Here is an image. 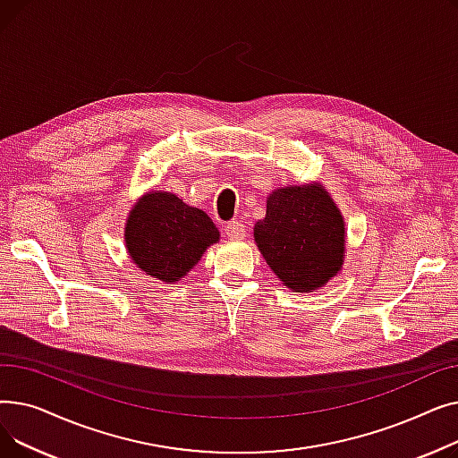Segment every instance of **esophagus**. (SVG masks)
<instances>
[{
    "instance_id": "34e87169",
    "label": "esophagus",
    "mask_w": 458,
    "mask_h": 458,
    "mask_svg": "<svg viewBox=\"0 0 458 458\" xmlns=\"http://www.w3.org/2000/svg\"><path fill=\"white\" fill-rule=\"evenodd\" d=\"M225 235L228 239H243L245 237V225L239 221H230L225 226Z\"/></svg>"
}]
</instances>
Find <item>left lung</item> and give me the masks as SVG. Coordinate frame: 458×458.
Returning <instances> with one entry per match:
<instances>
[{"label":"left lung","instance_id":"left-lung-1","mask_svg":"<svg viewBox=\"0 0 458 458\" xmlns=\"http://www.w3.org/2000/svg\"><path fill=\"white\" fill-rule=\"evenodd\" d=\"M254 242L284 285L310 293L342 271L345 223L321 183L280 187L254 225Z\"/></svg>","mask_w":458,"mask_h":458}]
</instances>
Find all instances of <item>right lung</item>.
Returning a JSON list of instances; mask_svg holds the SVG:
<instances>
[{
  "instance_id": "add662e5",
  "label": "right lung",
  "mask_w": 458,
  "mask_h": 458,
  "mask_svg": "<svg viewBox=\"0 0 458 458\" xmlns=\"http://www.w3.org/2000/svg\"><path fill=\"white\" fill-rule=\"evenodd\" d=\"M209 216L166 191H150L131 208L124 239L130 258L147 275L174 284L219 242Z\"/></svg>"
}]
</instances>
